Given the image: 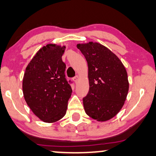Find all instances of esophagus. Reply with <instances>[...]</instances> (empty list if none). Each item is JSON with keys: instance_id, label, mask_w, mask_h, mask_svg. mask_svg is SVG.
I'll list each match as a JSON object with an SVG mask.
<instances>
[{"instance_id": "1", "label": "esophagus", "mask_w": 156, "mask_h": 156, "mask_svg": "<svg viewBox=\"0 0 156 156\" xmlns=\"http://www.w3.org/2000/svg\"><path fill=\"white\" fill-rule=\"evenodd\" d=\"M73 81L76 83H78V80H79V78H78V76H76L75 77V78H73Z\"/></svg>"}]
</instances>
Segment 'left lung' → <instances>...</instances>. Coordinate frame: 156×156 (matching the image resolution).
<instances>
[{
    "label": "left lung",
    "instance_id": "left-lung-1",
    "mask_svg": "<svg viewBox=\"0 0 156 156\" xmlns=\"http://www.w3.org/2000/svg\"><path fill=\"white\" fill-rule=\"evenodd\" d=\"M88 63L89 90L83 98L86 114L98 122L115 117L129 90L127 70L119 58L98 42L77 44Z\"/></svg>",
    "mask_w": 156,
    "mask_h": 156
}]
</instances>
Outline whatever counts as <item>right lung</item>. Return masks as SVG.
Here are the masks:
<instances>
[{"mask_svg":"<svg viewBox=\"0 0 156 156\" xmlns=\"http://www.w3.org/2000/svg\"><path fill=\"white\" fill-rule=\"evenodd\" d=\"M66 47L48 44L31 59L23 75L22 90L27 105L44 122L53 123L66 115L72 94L66 80L62 56Z\"/></svg>","mask_w":156,"mask_h":156,"instance_id":"obj_1","label":"right lung"}]
</instances>
